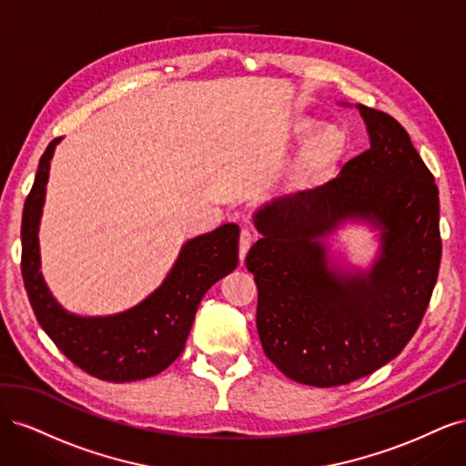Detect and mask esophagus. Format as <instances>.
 I'll list each match as a JSON object with an SVG mask.
<instances>
[{"instance_id":"obj_1","label":"esophagus","mask_w":466,"mask_h":466,"mask_svg":"<svg viewBox=\"0 0 466 466\" xmlns=\"http://www.w3.org/2000/svg\"><path fill=\"white\" fill-rule=\"evenodd\" d=\"M252 243H255V235H252L248 229H243L241 237H238V258H241V262L245 260Z\"/></svg>"}]
</instances>
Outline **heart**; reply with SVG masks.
Here are the masks:
<instances>
[{
  "label": "heart",
  "instance_id": "b5f03b06",
  "mask_svg": "<svg viewBox=\"0 0 466 466\" xmlns=\"http://www.w3.org/2000/svg\"><path fill=\"white\" fill-rule=\"evenodd\" d=\"M307 120L301 122V128H309ZM346 147V137L344 132L336 126H322L320 130H317L311 139L307 142L305 153H303V165L309 168V171H319V168L327 167L334 159H338L342 155Z\"/></svg>",
  "mask_w": 466,
  "mask_h": 466
}]
</instances>
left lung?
Listing matches in <instances>:
<instances>
[{
	"label": "left lung",
	"instance_id": "left-lung-1",
	"mask_svg": "<svg viewBox=\"0 0 466 466\" xmlns=\"http://www.w3.org/2000/svg\"><path fill=\"white\" fill-rule=\"evenodd\" d=\"M370 149L327 185L279 198L255 216L260 241L245 258L258 288L266 358L311 387H340L397 358L426 315L441 262L440 190L410 136L360 105ZM384 229L370 275L329 271L318 237L344 218Z\"/></svg>",
	"mask_w": 466,
	"mask_h": 466
}]
</instances>
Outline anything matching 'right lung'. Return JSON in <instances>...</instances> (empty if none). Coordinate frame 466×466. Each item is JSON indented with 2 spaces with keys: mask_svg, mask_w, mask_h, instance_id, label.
I'll return each instance as SVG.
<instances>
[{
  "mask_svg": "<svg viewBox=\"0 0 466 466\" xmlns=\"http://www.w3.org/2000/svg\"><path fill=\"white\" fill-rule=\"evenodd\" d=\"M58 142L60 137L52 139L42 153L23 208L21 274L35 317L62 354L96 379L126 383L157 375L185 350L204 293L237 268L238 228L228 223L188 241L163 286L130 311L95 319L69 315L56 303L38 272L36 231L50 159Z\"/></svg>",
  "mask_w": 466,
  "mask_h": 466,
  "instance_id": "right-lung-1",
  "label": "right lung"
}]
</instances>
